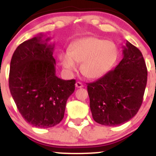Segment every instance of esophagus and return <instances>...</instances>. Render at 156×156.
<instances>
[{
    "label": "esophagus",
    "instance_id": "obj_1",
    "mask_svg": "<svg viewBox=\"0 0 156 156\" xmlns=\"http://www.w3.org/2000/svg\"><path fill=\"white\" fill-rule=\"evenodd\" d=\"M75 87L78 88H81L84 87V85L82 84V83L79 82V81H77V82L75 83Z\"/></svg>",
    "mask_w": 156,
    "mask_h": 156
}]
</instances>
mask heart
I'll return each mask as SVG.
<instances>
[{
    "instance_id": "obj_1",
    "label": "heart",
    "mask_w": 156,
    "mask_h": 156,
    "mask_svg": "<svg viewBox=\"0 0 156 156\" xmlns=\"http://www.w3.org/2000/svg\"><path fill=\"white\" fill-rule=\"evenodd\" d=\"M119 51L115 43L97 37H87L74 42L69 52L59 56L61 65L72 75L81 63V73L90 79H98L115 66Z\"/></svg>"
}]
</instances>
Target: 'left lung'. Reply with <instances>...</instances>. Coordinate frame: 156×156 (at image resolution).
Returning <instances> with one entry per match:
<instances>
[{
	"label": "left lung",
	"instance_id": "8db88e82",
	"mask_svg": "<svg viewBox=\"0 0 156 156\" xmlns=\"http://www.w3.org/2000/svg\"><path fill=\"white\" fill-rule=\"evenodd\" d=\"M147 82V69L140 50L129 41L115 69L87 84L93 119L105 126L128 122L140 108Z\"/></svg>",
	"mask_w": 156,
	"mask_h": 156
}]
</instances>
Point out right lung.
I'll use <instances>...</instances> for the list:
<instances>
[{
	"label": "right lung",
	"mask_w": 156,
	"mask_h": 156,
	"mask_svg": "<svg viewBox=\"0 0 156 156\" xmlns=\"http://www.w3.org/2000/svg\"><path fill=\"white\" fill-rule=\"evenodd\" d=\"M43 34L19 45L10 62L9 87L23 119L30 125L48 128L64 117L67 100L75 90V80L56 75L54 44Z\"/></svg>",
	"instance_id": "add662e5"
}]
</instances>
